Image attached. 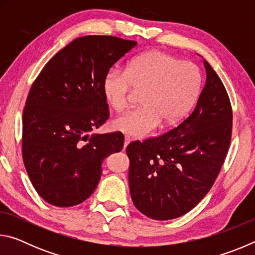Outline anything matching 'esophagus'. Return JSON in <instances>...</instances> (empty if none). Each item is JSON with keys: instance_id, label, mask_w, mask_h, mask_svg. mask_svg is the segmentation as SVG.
Listing matches in <instances>:
<instances>
[{"instance_id": "obj_1", "label": "esophagus", "mask_w": 255, "mask_h": 255, "mask_svg": "<svg viewBox=\"0 0 255 255\" xmlns=\"http://www.w3.org/2000/svg\"><path fill=\"white\" fill-rule=\"evenodd\" d=\"M131 141V138L129 137V136H125V143H124V148H126L127 146H128V144L130 143Z\"/></svg>"}]
</instances>
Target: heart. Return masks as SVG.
<instances>
[{
    "label": "heart",
    "instance_id": "heart-1",
    "mask_svg": "<svg viewBox=\"0 0 255 255\" xmlns=\"http://www.w3.org/2000/svg\"><path fill=\"white\" fill-rule=\"evenodd\" d=\"M201 73L195 64L181 62L162 50H149L133 57L126 71L112 68L103 80V96L115 111L127 106L131 90L141 91L140 106L112 120L116 130L143 137L161 123L180 122L196 102L201 90Z\"/></svg>",
    "mask_w": 255,
    "mask_h": 255
}]
</instances>
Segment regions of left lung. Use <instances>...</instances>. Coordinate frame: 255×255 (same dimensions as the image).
<instances>
[{"label": "left lung", "mask_w": 255, "mask_h": 255, "mask_svg": "<svg viewBox=\"0 0 255 255\" xmlns=\"http://www.w3.org/2000/svg\"><path fill=\"white\" fill-rule=\"evenodd\" d=\"M206 84L195 109L164 135L132 141L129 189L141 214L157 221L180 217L199 204L230 147L233 112L225 86L204 59Z\"/></svg>", "instance_id": "1"}]
</instances>
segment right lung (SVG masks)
Listing matches in <instances>:
<instances>
[{"mask_svg":"<svg viewBox=\"0 0 255 255\" xmlns=\"http://www.w3.org/2000/svg\"><path fill=\"white\" fill-rule=\"evenodd\" d=\"M136 45L112 36L76 38L31 85L22 116V157L33 188L48 204L72 207L88 199L103 159L123 149L122 132H89L109 118L105 76Z\"/></svg>","mask_w":255,"mask_h":255,"instance_id":"right-lung-1","label":"right lung"}]
</instances>
